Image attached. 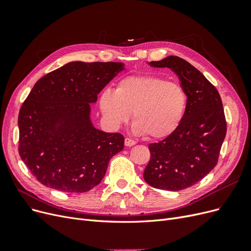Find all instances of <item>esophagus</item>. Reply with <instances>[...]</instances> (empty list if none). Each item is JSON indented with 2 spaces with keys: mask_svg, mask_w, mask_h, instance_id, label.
I'll return each instance as SVG.
<instances>
[{
  "mask_svg": "<svg viewBox=\"0 0 251 251\" xmlns=\"http://www.w3.org/2000/svg\"><path fill=\"white\" fill-rule=\"evenodd\" d=\"M136 144V141L135 140H132L130 138H126L125 139V146L126 147H133Z\"/></svg>",
  "mask_w": 251,
  "mask_h": 251,
  "instance_id": "esophagus-1",
  "label": "esophagus"
}]
</instances>
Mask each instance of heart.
I'll return each instance as SVG.
<instances>
[{
    "instance_id": "heart-1",
    "label": "heart",
    "mask_w": 251,
    "mask_h": 251,
    "mask_svg": "<svg viewBox=\"0 0 251 251\" xmlns=\"http://www.w3.org/2000/svg\"><path fill=\"white\" fill-rule=\"evenodd\" d=\"M100 109L112 128H118L133 116V131L150 138L169 137L180 126L187 107V95L180 83L155 75L128 76L115 91L104 90Z\"/></svg>"
}]
</instances>
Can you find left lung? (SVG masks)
<instances>
[{
	"label": "left lung",
	"mask_w": 251,
	"mask_h": 251,
	"mask_svg": "<svg viewBox=\"0 0 251 251\" xmlns=\"http://www.w3.org/2000/svg\"><path fill=\"white\" fill-rule=\"evenodd\" d=\"M169 68L187 95L180 126L169 137L151 143V159L143 178L151 186L177 192L196 184L215 168L226 136L221 97L207 78L185 59L168 56L148 63Z\"/></svg>",
	"instance_id": "1"
}]
</instances>
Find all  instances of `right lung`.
I'll use <instances>...</instances> for the list:
<instances>
[{
    "mask_svg": "<svg viewBox=\"0 0 251 251\" xmlns=\"http://www.w3.org/2000/svg\"><path fill=\"white\" fill-rule=\"evenodd\" d=\"M125 69L124 63L70 62L36 81L19 114V153L42 184L86 193L100 183L125 138L96 128L91 104Z\"/></svg>",
    "mask_w": 251,
    "mask_h": 251,
    "instance_id": "1",
    "label": "right lung"
}]
</instances>
